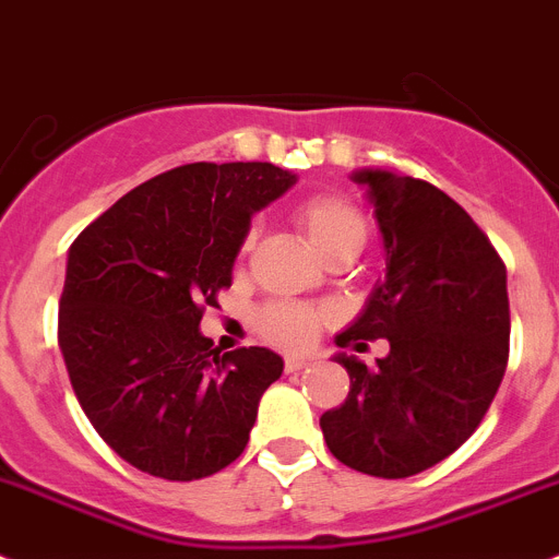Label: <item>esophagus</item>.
Returning a JSON list of instances; mask_svg holds the SVG:
<instances>
[{
	"instance_id": "1",
	"label": "esophagus",
	"mask_w": 559,
	"mask_h": 559,
	"mask_svg": "<svg viewBox=\"0 0 559 559\" xmlns=\"http://www.w3.org/2000/svg\"><path fill=\"white\" fill-rule=\"evenodd\" d=\"M284 367H286V373H298V370L309 367V361H306L304 356H286Z\"/></svg>"
}]
</instances>
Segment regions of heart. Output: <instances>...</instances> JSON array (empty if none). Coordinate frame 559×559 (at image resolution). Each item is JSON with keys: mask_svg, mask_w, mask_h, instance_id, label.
<instances>
[{"mask_svg": "<svg viewBox=\"0 0 559 559\" xmlns=\"http://www.w3.org/2000/svg\"><path fill=\"white\" fill-rule=\"evenodd\" d=\"M295 225L306 236V242L320 255L334 250H356L367 239V223L359 211L340 194H314L295 209ZM320 325V311L298 304H273L261 309L259 329L267 340L284 348H304L314 340Z\"/></svg>", "mask_w": 559, "mask_h": 559, "instance_id": "b5f03b06", "label": "heart"}]
</instances>
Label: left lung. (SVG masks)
<instances>
[{
	"label": "left lung",
	"instance_id": "obj_1",
	"mask_svg": "<svg viewBox=\"0 0 559 559\" xmlns=\"http://www.w3.org/2000/svg\"><path fill=\"white\" fill-rule=\"evenodd\" d=\"M384 242V281L336 345L386 340L376 367L336 354L345 404L320 417L331 454L381 479H406L454 454L481 424L507 370V270L460 203L426 180L356 169Z\"/></svg>",
	"mask_w": 559,
	"mask_h": 559
}]
</instances>
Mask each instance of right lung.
I'll return each mask as SVG.
<instances>
[{"label":"right lung","mask_w":559,"mask_h":559,"mask_svg":"<svg viewBox=\"0 0 559 559\" xmlns=\"http://www.w3.org/2000/svg\"><path fill=\"white\" fill-rule=\"evenodd\" d=\"M295 180L261 160L186 164L135 186L69 248L58 317L69 381L99 437L144 474L203 479L248 445L284 359L219 356L200 320L234 281L250 217Z\"/></svg>","instance_id":"right-lung-1"}]
</instances>
